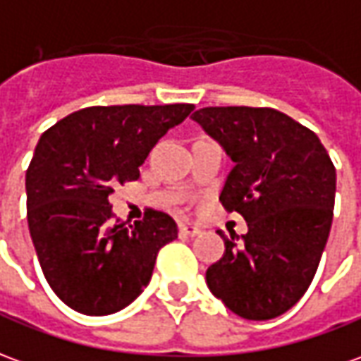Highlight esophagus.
<instances>
[{"label":"esophagus","instance_id":"esophagus-1","mask_svg":"<svg viewBox=\"0 0 361 361\" xmlns=\"http://www.w3.org/2000/svg\"><path fill=\"white\" fill-rule=\"evenodd\" d=\"M197 234H199L197 226H191V224H180L181 238H193V236H197Z\"/></svg>","mask_w":361,"mask_h":361}]
</instances>
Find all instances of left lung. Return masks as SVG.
I'll list each match as a JSON object with an SVG mask.
<instances>
[{
  "instance_id": "8db88e82",
  "label": "left lung",
  "mask_w": 361,
  "mask_h": 361,
  "mask_svg": "<svg viewBox=\"0 0 361 361\" xmlns=\"http://www.w3.org/2000/svg\"><path fill=\"white\" fill-rule=\"evenodd\" d=\"M191 119L223 146L234 168L221 203L248 233L226 236L207 287L248 321H269L311 286L332 224L336 170L319 137L269 107H203Z\"/></svg>"
}]
</instances>
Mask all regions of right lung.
<instances>
[{
    "label": "right lung",
    "mask_w": 361,
    "mask_h": 361,
    "mask_svg": "<svg viewBox=\"0 0 361 361\" xmlns=\"http://www.w3.org/2000/svg\"><path fill=\"white\" fill-rule=\"evenodd\" d=\"M189 103L85 107L58 121L35 148L27 221L40 268L70 309L102 317L130 305L148 286L156 256L178 224L148 209L135 224L113 221V188L138 180L160 138L188 119Z\"/></svg>",
    "instance_id": "right-lung-1"
}]
</instances>
